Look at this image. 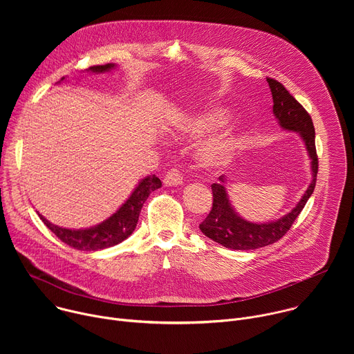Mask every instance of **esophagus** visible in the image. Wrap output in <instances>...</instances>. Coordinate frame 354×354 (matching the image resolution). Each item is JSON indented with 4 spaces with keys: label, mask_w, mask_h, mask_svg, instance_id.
I'll return each mask as SVG.
<instances>
[{
    "label": "esophagus",
    "mask_w": 354,
    "mask_h": 354,
    "mask_svg": "<svg viewBox=\"0 0 354 354\" xmlns=\"http://www.w3.org/2000/svg\"><path fill=\"white\" fill-rule=\"evenodd\" d=\"M182 180H183V176H182L180 171L176 168H172L171 171H168L164 178V183L167 186H178L182 183Z\"/></svg>",
    "instance_id": "34e87169"
}]
</instances>
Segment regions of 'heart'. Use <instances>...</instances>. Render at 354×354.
Segmentation results:
<instances>
[{"label":"heart","instance_id":"1","mask_svg":"<svg viewBox=\"0 0 354 354\" xmlns=\"http://www.w3.org/2000/svg\"><path fill=\"white\" fill-rule=\"evenodd\" d=\"M228 120V111L224 108H212L194 116H187L176 123V130L187 137H200L221 127ZM242 142L241 134L235 127H227L218 134L201 144L197 151V160L207 169H220L227 167L234 158Z\"/></svg>","mask_w":354,"mask_h":354}]
</instances>
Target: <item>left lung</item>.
I'll use <instances>...</instances> for the list:
<instances>
[{
    "label": "left lung",
    "mask_w": 354,
    "mask_h": 354,
    "mask_svg": "<svg viewBox=\"0 0 354 354\" xmlns=\"http://www.w3.org/2000/svg\"><path fill=\"white\" fill-rule=\"evenodd\" d=\"M272 99L273 113L281 129L295 131L304 141L308 157L311 160L313 179L306 193L302 194L297 206L276 221L252 223L242 218L232 207L227 193V176L221 175L218 183L212 185L213 209L206 220L198 225L206 236L217 243L235 250H254L277 242L290 230L295 218L304 209L307 200L311 197L318 174V157L315 148V129L308 112L298 104L295 97L284 88L283 84L273 78H266Z\"/></svg>",
    "instance_id": "1"
}]
</instances>
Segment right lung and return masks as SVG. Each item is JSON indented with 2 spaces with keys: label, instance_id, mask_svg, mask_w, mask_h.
I'll return each instance as SVG.
<instances>
[{
  "label": "right lung",
  "instance_id": "1",
  "mask_svg": "<svg viewBox=\"0 0 354 354\" xmlns=\"http://www.w3.org/2000/svg\"><path fill=\"white\" fill-rule=\"evenodd\" d=\"M116 68V64H105V66H93L89 67L86 71L88 73H96V74H102V73H109ZM66 78L63 77L62 81ZM162 186L161 180L156 175H148L144 179L138 182L136 189L131 192L130 197L124 201V203L120 206V209L113 213L109 218L102 221L97 225L89 227V228H82V230H70V228H63L59 225H55L53 223L47 221L41 214H39L40 220L44 223V225L52 231L60 241L67 243L68 246L78 249V250H99V249H105L115 246L129 238L138 221L140 212L142 209V205L145 203V200L148 198L149 193L160 189Z\"/></svg>",
  "mask_w": 354,
  "mask_h": 354
}]
</instances>
